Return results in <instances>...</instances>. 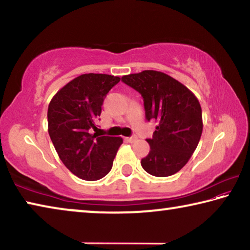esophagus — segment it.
<instances>
[{"label":"esophagus","instance_id":"34e87169","mask_svg":"<svg viewBox=\"0 0 250 250\" xmlns=\"http://www.w3.org/2000/svg\"><path fill=\"white\" fill-rule=\"evenodd\" d=\"M126 140H128V142H130V143H133L138 140V138H137V135H132V137L126 138Z\"/></svg>","mask_w":250,"mask_h":250}]
</instances>
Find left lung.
I'll use <instances>...</instances> for the list:
<instances>
[{"instance_id":"left-lung-1","label":"left lung","mask_w":250,"mask_h":250,"mask_svg":"<svg viewBox=\"0 0 250 250\" xmlns=\"http://www.w3.org/2000/svg\"><path fill=\"white\" fill-rule=\"evenodd\" d=\"M121 79L141 94L146 119L159 124L153 137L146 140L150 152L141 160L142 167L158 177L175 174L188 162L200 142V101L188 87L162 71L143 70Z\"/></svg>"}]
</instances>
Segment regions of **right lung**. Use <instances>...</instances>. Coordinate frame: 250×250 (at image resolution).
I'll return each mask as SVG.
<instances>
[{
	"label": "right lung",
	"instance_id": "right-lung-1",
	"mask_svg": "<svg viewBox=\"0 0 250 250\" xmlns=\"http://www.w3.org/2000/svg\"><path fill=\"white\" fill-rule=\"evenodd\" d=\"M119 82L118 76L80 75L59 89L49 103L50 140L65 167L82 180L97 181L107 175L124 142L118 137L90 133L97 129L104 97Z\"/></svg>",
	"mask_w": 250,
	"mask_h": 250
}]
</instances>
